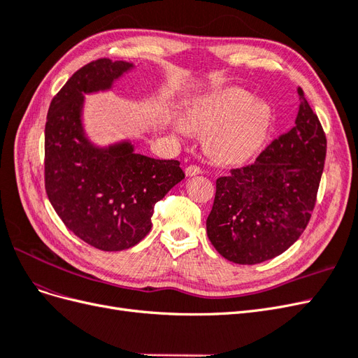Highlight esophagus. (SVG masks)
Wrapping results in <instances>:
<instances>
[{
    "mask_svg": "<svg viewBox=\"0 0 358 358\" xmlns=\"http://www.w3.org/2000/svg\"><path fill=\"white\" fill-rule=\"evenodd\" d=\"M200 173H201V169L197 167V166H188V167L185 169V175H187L188 178L197 176V175H200Z\"/></svg>",
    "mask_w": 358,
    "mask_h": 358,
    "instance_id": "1",
    "label": "esophagus"
}]
</instances>
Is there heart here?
I'll list each match as a JSON object with an SVG mask.
<instances>
[{
	"label": "heart",
	"mask_w": 358,
	"mask_h": 358,
	"mask_svg": "<svg viewBox=\"0 0 358 358\" xmlns=\"http://www.w3.org/2000/svg\"><path fill=\"white\" fill-rule=\"evenodd\" d=\"M243 90H227L201 99L188 113V122L199 131L212 133L209 149L215 158L239 162L251 157L268 131L270 110L263 103H252ZM179 131L187 129L179 125Z\"/></svg>",
	"instance_id": "b5f03b06"
}]
</instances>
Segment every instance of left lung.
<instances>
[{
    "instance_id": "8db88e82",
    "label": "left lung",
    "mask_w": 358,
    "mask_h": 358,
    "mask_svg": "<svg viewBox=\"0 0 358 358\" xmlns=\"http://www.w3.org/2000/svg\"><path fill=\"white\" fill-rule=\"evenodd\" d=\"M294 127L252 164L216 179L206 220L210 243L236 264H258L285 252L310 220L327 140L305 94Z\"/></svg>"
}]
</instances>
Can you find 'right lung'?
Returning <instances> with one entry per match:
<instances>
[{"label": "right lung", "instance_id": "1", "mask_svg": "<svg viewBox=\"0 0 358 358\" xmlns=\"http://www.w3.org/2000/svg\"><path fill=\"white\" fill-rule=\"evenodd\" d=\"M136 69L96 59L76 71L52 100L45 129V182L67 229L101 251H124L149 233L155 203L185 175L176 159L136 152L129 138L99 145L85 128V95L112 91Z\"/></svg>", "mask_w": 358, "mask_h": 358}]
</instances>
